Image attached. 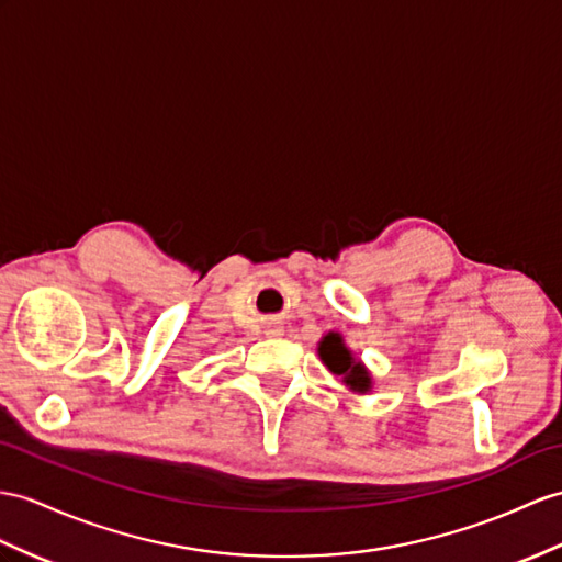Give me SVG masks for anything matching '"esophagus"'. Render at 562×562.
<instances>
[{"mask_svg":"<svg viewBox=\"0 0 562 562\" xmlns=\"http://www.w3.org/2000/svg\"><path fill=\"white\" fill-rule=\"evenodd\" d=\"M267 334H269V336H281L283 328L279 326V322H271V324L267 326Z\"/></svg>","mask_w":562,"mask_h":562,"instance_id":"34e87169","label":"esophagus"}]
</instances>
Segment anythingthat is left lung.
<instances>
[{
    "label": "left lung",
    "instance_id": "8db88e82",
    "mask_svg": "<svg viewBox=\"0 0 562 562\" xmlns=\"http://www.w3.org/2000/svg\"><path fill=\"white\" fill-rule=\"evenodd\" d=\"M317 352H319L322 364L328 369V372L344 379V384L352 393L364 395L372 391V386H374L372 372H369L360 358H355V352L346 346V338L338 331L324 334L319 346H317Z\"/></svg>",
    "mask_w": 562,
    "mask_h": 562
}]
</instances>
